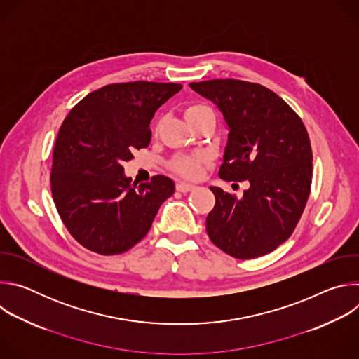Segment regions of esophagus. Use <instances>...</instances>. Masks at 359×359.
I'll list each match as a JSON object with an SVG mask.
<instances>
[{
    "label": "esophagus",
    "mask_w": 359,
    "mask_h": 359,
    "mask_svg": "<svg viewBox=\"0 0 359 359\" xmlns=\"http://www.w3.org/2000/svg\"><path fill=\"white\" fill-rule=\"evenodd\" d=\"M196 186L194 184H190V183H177L176 184V189L182 193H187V191H191Z\"/></svg>",
    "instance_id": "1"
}]
</instances>
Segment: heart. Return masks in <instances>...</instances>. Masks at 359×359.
I'll return each instance as SVG.
<instances>
[{
  "instance_id": "obj_1",
  "label": "heart",
  "mask_w": 359,
  "mask_h": 359,
  "mask_svg": "<svg viewBox=\"0 0 359 359\" xmlns=\"http://www.w3.org/2000/svg\"><path fill=\"white\" fill-rule=\"evenodd\" d=\"M184 116L189 123H194L204 118H215V112L208 105H190L184 111ZM206 162V156L204 155H193V156H179L172 162V169L189 179H194L200 175L203 163Z\"/></svg>"
}]
</instances>
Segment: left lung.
Returning a JSON list of instances; mask_svg holds the SVG:
<instances>
[{
	"mask_svg": "<svg viewBox=\"0 0 359 359\" xmlns=\"http://www.w3.org/2000/svg\"><path fill=\"white\" fill-rule=\"evenodd\" d=\"M229 128L219 176L248 180L241 198L212 186L206 230L220 250L250 260L274 251L294 231L309 200L313 151L299 116L273 90L238 79L191 82Z\"/></svg>",
	"mask_w": 359,
	"mask_h": 359,
	"instance_id": "1",
	"label": "left lung"
}]
</instances>
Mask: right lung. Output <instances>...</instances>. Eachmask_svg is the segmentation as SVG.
<instances>
[{
    "label": "right lung",
    "mask_w": 359,
    "mask_h": 359,
    "mask_svg": "<svg viewBox=\"0 0 359 359\" xmlns=\"http://www.w3.org/2000/svg\"><path fill=\"white\" fill-rule=\"evenodd\" d=\"M180 83H112L88 93L65 118L53 155L50 191L61 220L85 248L121 254L150 230L172 179L132 183L123 163L150 143V121Z\"/></svg>",
    "instance_id": "add662e5"
}]
</instances>
